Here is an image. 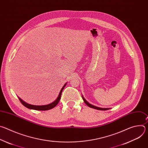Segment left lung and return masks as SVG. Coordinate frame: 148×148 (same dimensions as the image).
Returning <instances> with one entry per match:
<instances>
[{"label": "left lung", "instance_id": "left-lung-1", "mask_svg": "<svg viewBox=\"0 0 148 148\" xmlns=\"http://www.w3.org/2000/svg\"><path fill=\"white\" fill-rule=\"evenodd\" d=\"M82 98L84 101V102H85L86 103L87 105H88V106L90 108H94V109H95V110H102V111H105V110H110L109 108H100V107H96V106H94V105H91V103H90L89 102H88L86 99L84 98V97L82 95Z\"/></svg>", "mask_w": 148, "mask_h": 148}]
</instances>
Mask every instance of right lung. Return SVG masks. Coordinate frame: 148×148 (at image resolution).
Here are the masks:
<instances>
[{"label":"right lung","mask_w":148,"mask_h":148,"mask_svg":"<svg viewBox=\"0 0 148 148\" xmlns=\"http://www.w3.org/2000/svg\"><path fill=\"white\" fill-rule=\"evenodd\" d=\"M67 84V82L64 84V86H63L61 88V90H60V93L58 94V97L56 98V99L53 101V102L49 103V104H47V105H31V104H29V103H26V102H25L24 101H23L22 99H21L20 98L18 97V99L20 100V101L21 102V103H22L24 106H25L26 108H29V109H31V110H38V111H46V110H51L52 108H53L54 107H55L56 105L58 104V102L60 101V98H61V93H62V91L63 90V89L64 88V87H66Z\"/></svg>","instance_id":"obj_1"}]
</instances>
